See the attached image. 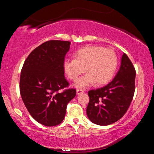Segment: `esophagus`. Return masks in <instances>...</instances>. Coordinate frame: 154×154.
I'll use <instances>...</instances> for the list:
<instances>
[{
	"mask_svg": "<svg viewBox=\"0 0 154 154\" xmlns=\"http://www.w3.org/2000/svg\"><path fill=\"white\" fill-rule=\"evenodd\" d=\"M83 92H84V91H83V90H77V94H83Z\"/></svg>",
	"mask_w": 154,
	"mask_h": 154,
	"instance_id": "obj_1",
	"label": "esophagus"
}]
</instances>
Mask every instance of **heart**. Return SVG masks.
I'll use <instances>...</instances> for the list:
<instances>
[{
  "label": "heart",
  "instance_id": "1",
  "mask_svg": "<svg viewBox=\"0 0 154 154\" xmlns=\"http://www.w3.org/2000/svg\"><path fill=\"white\" fill-rule=\"evenodd\" d=\"M118 66V57L110 49L100 46H87L75 53V58H66L63 62L65 74L72 81L83 72H88L75 83V86L85 88L96 82L103 85L110 81Z\"/></svg>",
  "mask_w": 154,
  "mask_h": 154
}]
</instances>
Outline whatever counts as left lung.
Wrapping results in <instances>:
<instances>
[{
    "label": "left lung",
    "instance_id": "8db88e82",
    "mask_svg": "<svg viewBox=\"0 0 154 154\" xmlns=\"http://www.w3.org/2000/svg\"><path fill=\"white\" fill-rule=\"evenodd\" d=\"M135 77L133 64L124 53L114 79L105 86L88 92L90 101L86 113L92 123L107 126L124 116L133 98Z\"/></svg>",
    "mask_w": 154,
    "mask_h": 154
}]
</instances>
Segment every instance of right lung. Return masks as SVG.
<instances>
[{
    "mask_svg": "<svg viewBox=\"0 0 154 154\" xmlns=\"http://www.w3.org/2000/svg\"><path fill=\"white\" fill-rule=\"evenodd\" d=\"M69 41L51 40L38 46L26 60L21 72L20 94L26 107L35 120L46 126L63 121L67 104L76 90H58L69 86L63 69Z\"/></svg>",
    "mask_w": 154,
    "mask_h": 154,
    "instance_id": "obj_1",
    "label": "right lung"
}]
</instances>
